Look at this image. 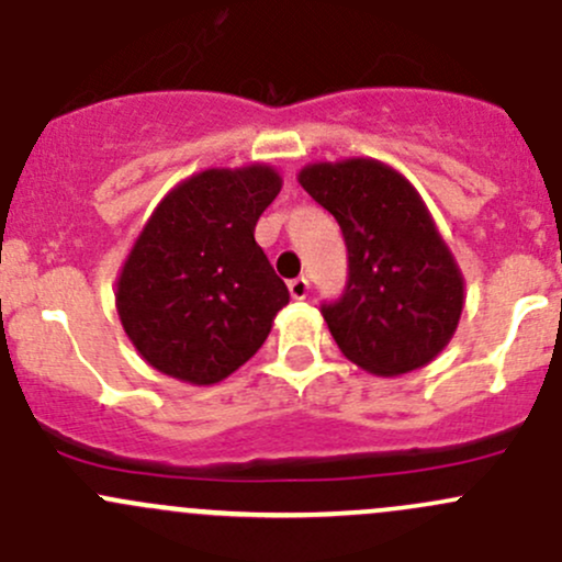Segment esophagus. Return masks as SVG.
<instances>
[{"instance_id": "obj_1", "label": "esophagus", "mask_w": 562, "mask_h": 562, "mask_svg": "<svg viewBox=\"0 0 562 562\" xmlns=\"http://www.w3.org/2000/svg\"><path fill=\"white\" fill-rule=\"evenodd\" d=\"M288 291H291V296L296 299V302H304V299L310 296V280L307 277H296V280L288 282Z\"/></svg>"}]
</instances>
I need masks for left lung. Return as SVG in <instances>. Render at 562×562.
Returning <instances> with one entry per match:
<instances>
[{
    "mask_svg": "<svg viewBox=\"0 0 562 562\" xmlns=\"http://www.w3.org/2000/svg\"><path fill=\"white\" fill-rule=\"evenodd\" d=\"M296 179L348 245L345 296L323 307L345 359L378 378L438 359L462 317L464 277L416 187L375 157L310 162Z\"/></svg>",
    "mask_w": 562,
    "mask_h": 562,
    "instance_id": "8db88e82",
    "label": "left lung"
}]
</instances>
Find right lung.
<instances>
[{
	"mask_svg": "<svg viewBox=\"0 0 562 562\" xmlns=\"http://www.w3.org/2000/svg\"><path fill=\"white\" fill-rule=\"evenodd\" d=\"M280 190V171L252 162L187 176L157 203L113 293L146 364L214 386L258 353L291 299L255 241V223Z\"/></svg>",
	"mask_w": 562,
	"mask_h": 562,
	"instance_id": "1",
	"label": "right lung"
}]
</instances>
